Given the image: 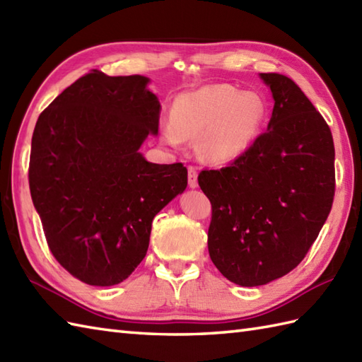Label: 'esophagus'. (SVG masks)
Segmentation results:
<instances>
[{
	"mask_svg": "<svg viewBox=\"0 0 362 362\" xmlns=\"http://www.w3.org/2000/svg\"><path fill=\"white\" fill-rule=\"evenodd\" d=\"M188 185L191 188H196L199 183H197V171H196V166L189 165L188 166Z\"/></svg>",
	"mask_w": 362,
	"mask_h": 362,
	"instance_id": "34e87169",
	"label": "esophagus"
}]
</instances>
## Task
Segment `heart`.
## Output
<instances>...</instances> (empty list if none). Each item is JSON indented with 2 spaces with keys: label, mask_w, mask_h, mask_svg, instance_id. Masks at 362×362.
Returning a JSON list of instances; mask_svg holds the SVG:
<instances>
[{
  "label": "heart",
  "mask_w": 362,
  "mask_h": 362,
  "mask_svg": "<svg viewBox=\"0 0 362 362\" xmlns=\"http://www.w3.org/2000/svg\"><path fill=\"white\" fill-rule=\"evenodd\" d=\"M264 117L266 105L258 95L216 83L177 98L173 122L161 124V138L169 146H180L183 138H201L199 156L210 163H226L249 148Z\"/></svg>",
  "instance_id": "b5f03b06"
}]
</instances>
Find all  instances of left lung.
I'll use <instances>...</instances> for the list:
<instances>
[{
    "instance_id": "left-lung-1",
    "label": "left lung",
    "mask_w": 362,
    "mask_h": 362,
    "mask_svg": "<svg viewBox=\"0 0 362 362\" xmlns=\"http://www.w3.org/2000/svg\"><path fill=\"white\" fill-rule=\"evenodd\" d=\"M259 76L275 101L267 130L228 166L197 177L211 202L210 258L241 286L266 284L300 264L332 211L336 185L324 117L292 79Z\"/></svg>"
}]
</instances>
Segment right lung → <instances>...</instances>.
Wrapping results in <instances>:
<instances>
[{"label": "right lung", "mask_w": 362, "mask_h": 362, "mask_svg": "<svg viewBox=\"0 0 362 362\" xmlns=\"http://www.w3.org/2000/svg\"><path fill=\"white\" fill-rule=\"evenodd\" d=\"M144 76L93 70L37 119L29 189L59 264L91 286L118 284L149 247L152 219L185 191L182 163L138 152L157 135L160 103Z\"/></svg>", "instance_id": "right-lung-1"}]
</instances>
